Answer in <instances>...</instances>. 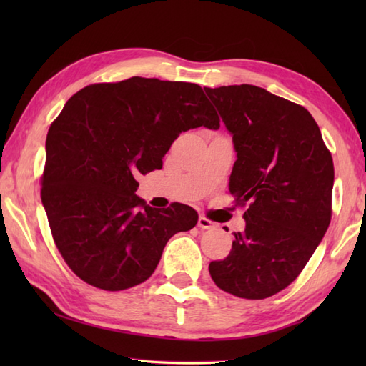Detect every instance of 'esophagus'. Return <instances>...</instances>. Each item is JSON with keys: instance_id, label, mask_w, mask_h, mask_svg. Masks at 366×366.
I'll return each instance as SVG.
<instances>
[{"instance_id": "esophagus-1", "label": "esophagus", "mask_w": 366, "mask_h": 366, "mask_svg": "<svg viewBox=\"0 0 366 366\" xmlns=\"http://www.w3.org/2000/svg\"><path fill=\"white\" fill-rule=\"evenodd\" d=\"M198 227L201 229H214L217 224L214 222L209 220V219H206V217H199V219H198Z\"/></svg>"}]
</instances>
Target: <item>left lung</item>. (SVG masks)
I'll use <instances>...</instances> for the list:
<instances>
[{
    "instance_id": "1",
    "label": "left lung",
    "mask_w": 366,
    "mask_h": 366,
    "mask_svg": "<svg viewBox=\"0 0 366 366\" xmlns=\"http://www.w3.org/2000/svg\"><path fill=\"white\" fill-rule=\"evenodd\" d=\"M232 135L229 193L244 214L215 285L242 299H266L291 285L320 245L332 217L333 160L305 108L253 84L204 88Z\"/></svg>"
}]
</instances>
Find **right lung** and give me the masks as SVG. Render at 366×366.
<instances>
[{
    "label": "right lung",
    "instance_id": "add662e5",
    "mask_svg": "<svg viewBox=\"0 0 366 366\" xmlns=\"http://www.w3.org/2000/svg\"><path fill=\"white\" fill-rule=\"evenodd\" d=\"M220 119L195 83L132 76L89 84L67 100L45 142L42 204L58 250L76 277L105 291L149 278L195 209L144 206L137 176L160 169L174 139Z\"/></svg>",
    "mask_w": 366,
    "mask_h": 366
}]
</instances>
